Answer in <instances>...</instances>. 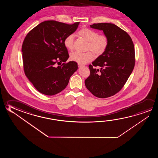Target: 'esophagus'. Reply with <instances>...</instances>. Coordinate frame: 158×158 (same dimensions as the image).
<instances>
[{"label":"esophagus","mask_w":158,"mask_h":158,"mask_svg":"<svg viewBox=\"0 0 158 158\" xmlns=\"http://www.w3.org/2000/svg\"><path fill=\"white\" fill-rule=\"evenodd\" d=\"M78 67H79V68L81 67H82V66H83V65L80 64H79V63H78Z\"/></svg>","instance_id":"1"}]
</instances>
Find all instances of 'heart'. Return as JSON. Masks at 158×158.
Listing matches in <instances>:
<instances>
[{
	"label": "heart",
	"mask_w": 158,
	"mask_h": 158,
	"mask_svg": "<svg viewBox=\"0 0 158 158\" xmlns=\"http://www.w3.org/2000/svg\"><path fill=\"white\" fill-rule=\"evenodd\" d=\"M77 35L88 42L86 53L75 52L70 55V60L80 64H84L92 61L96 56L104 54L109 46V39L105 35H99L98 32L88 28H83L78 31ZM74 37L73 35H68L65 37L63 44L65 47L72 51L74 49Z\"/></svg>",
	"instance_id": "1"
}]
</instances>
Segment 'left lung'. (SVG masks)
<instances>
[{
  "instance_id": "1",
  "label": "left lung",
  "mask_w": 158,
  "mask_h": 158,
  "mask_svg": "<svg viewBox=\"0 0 158 158\" xmlns=\"http://www.w3.org/2000/svg\"><path fill=\"white\" fill-rule=\"evenodd\" d=\"M90 27L102 30L109 43L104 54L89 65L90 74L85 84L96 97L106 98L121 90L131 74L135 64V47L129 35L114 23H94Z\"/></svg>"
}]
</instances>
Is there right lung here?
<instances>
[{"label":"right lung","mask_w":158,"mask_h":158,"mask_svg":"<svg viewBox=\"0 0 158 158\" xmlns=\"http://www.w3.org/2000/svg\"><path fill=\"white\" fill-rule=\"evenodd\" d=\"M80 23L72 25L54 20L42 22L26 35L22 46L25 74L40 93L54 95L64 90L78 64L70 61L63 44ZM63 63L58 66L59 63Z\"/></svg>","instance_id":"obj_1"}]
</instances>
